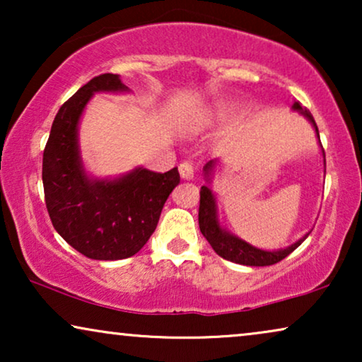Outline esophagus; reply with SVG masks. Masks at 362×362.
I'll return each mask as SVG.
<instances>
[{"label": "esophagus", "instance_id": "34e87169", "mask_svg": "<svg viewBox=\"0 0 362 362\" xmlns=\"http://www.w3.org/2000/svg\"><path fill=\"white\" fill-rule=\"evenodd\" d=\"M180 175L182 180H192L194 177V166L189 161H182L180 165Z\"/></svg>", "mask_w": 362, "mask_h": 362}]
</instances>
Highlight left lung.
<instances>
[{
  "label": "left lung",
  "instance_id": "left-lung-1",
  "mask_svg": "<svg viewBox=\"0 0 362 362\" xmlns=\"http://www.w3.org/2000/svg\"><path fill=\"white\" fill-rule=\"evenodd\" d=\"M291 108H293V110H298L301 115H305L306 118H308V122L315 127L316 136H318V140H320L318 127H316L315 118L310 113V110H306V108L301 107L298 102H295L293 107H291ZM320 145H321V141H320ZM321 151H323V158H325L323 146H321ZM214 166H216L214 160L209 161L204 166V177H206L207 182H211V176H212V173H214ZM325 168H326V161H325ZM199 194H201V199H199V229L202 232V235L206 237L207 242H209L211 247L214 249L217 255H221L222 259H226V260L234 262V264L249 265V267L274 265V264H276V262L284 260L285 257H288L291 252H293L298 245H301V242H303L306 237H308V234H306L305 237H301L300 240H296L295 244H291V245L285 247V249H280V250L257 249V247L250 245L249 242L242 240L240 237L230 234L229 230H226L224 227L221 226L219 217H217V201H216V196L209 187V185L202 186Z\"/></svg>",
  "mask_w": 362,
  "mask_h": 362
}]
</instances>
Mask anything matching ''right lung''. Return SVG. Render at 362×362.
<instances>
[{"label": "right lung", "instance_id": "1", "mask_svg": "<svg viewBox=\"0 0 362 362\" xmlns=\"http://www.w3.org/2000/svg\"><path fill=\"white\" fill-rule=\"evenodd\" d=\"M97 92H128L117 74H102L59 108L42 156V185L54 229L82 255L122 260L146 244L163 206L180 185L177 168L155 173L135 168L115 180H95L83 170L78 122Z\"/></svg>", "mask_w": 362, "mask_h": 362}]
</instances>
